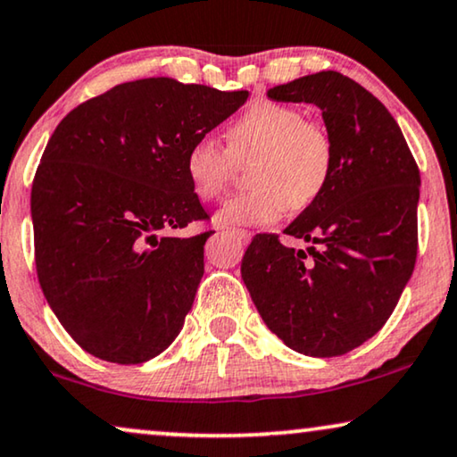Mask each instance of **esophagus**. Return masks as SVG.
Instances as JSON below:
<instances>
[{
    "instance_id": "1",
    "label": "esophagus",
    "mask_w": 457,
    "mask_h": 457,
    "mask_svg": "<svg viewBox=\"0 0 457 457\" xmlns=\"http://www.w3.org/2000/svg\"><path fill=\"white\" fill-rule=\"evenodd\" d=\"M230 233H233L235 237H239V239H241L243 243H249V239H252V233H249V230H243V228H233V230H230Z\"/></svg>"
}]
</instances>
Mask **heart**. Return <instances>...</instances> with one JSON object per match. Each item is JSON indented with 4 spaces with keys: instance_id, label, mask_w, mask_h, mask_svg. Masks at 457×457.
<instances>
[{
    "instance_id": "obj_1",
    "label": "heart",
    "mask_w": 457,
    "mask_h": 457,
    "mask_svg": "<svg viewBox=\"0 0 457 457\" xmlns=\"http://www.w3.org/2000/svg\"><path fill=\"white\" fill-rule=\"evenodd\" d=\"M253 158L247 170L252 191L230 199L218 212L227 224L258 227L278 220L287 208L303 212L316 204L335 168L333 141L320 124L297 108L260 99L227 129V147L202 137L187 149L185 172L204 202L220 199L235 180L237 166Z\"/></svg>"
}]
</instances>
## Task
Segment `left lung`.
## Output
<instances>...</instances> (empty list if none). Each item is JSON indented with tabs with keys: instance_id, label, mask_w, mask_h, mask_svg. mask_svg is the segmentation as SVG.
I'll return each mask as SVG.
<instances>
[{
	"instance_id": "left-lung-1",
	"label": "left lung",
	"mask_w": 457,
	"mask_h": 457,
	"mask_svg": "<svg viewBox=\"0 0 457 457\" xmlns=\"http://www.w3.org/2000/svg\"><path fill=\"white\" fill-rule=\"evenodd\" d=\"M268 97L320 108L335 168L320 199L285 228L310 247L255 235L241 277L287 347L333 358L383 328L414 272L420 170L389 110L341 72L308 74Z\"/></svg>"
}]
</instances>
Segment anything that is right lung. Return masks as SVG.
<instances>
[{"mask_svg":"<svg viewBox=\"0 0 457 457\" xmlns=\"http://www.w3.org/2000/svg\"><path fill=\"white\" fill-rule=\"evenodd\" d=\"M247 97L141 79L55 127L30 191L35 264L49 308L87 353L141 364L177 339L212 235H170L208 218L187 179V149Z\"/></svg>","mask_w":457,"mask_h":457,"instance_id":"add662e5","label":"right lung"}]
</instances>
